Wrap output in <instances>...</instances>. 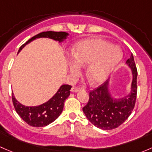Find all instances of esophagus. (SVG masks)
Segmentation results:
<instances>
[{
  "label": "esophagus",
  "instance_id": "esophagus-1",
  "mask_svg": "<svg viewBox=\"0 0 152 152\" xmlns=\"http://www.w3.org/2000/svg\"><path fill=\"white\" fill-rule=\"evenodd\" d=\"M81 87H72V89H71V91L72 92H75V93H76V92H78V91H79V90H81Z\"/></svg>",
  "mask_w": 152,
  "mask_h": 152
}]
</instances>
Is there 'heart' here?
<instances>
[{
  "mask_svg": "<svg viewBox=\"0 0 152 152\" xmlns=\"http://www.w3.org/2000/svg\"><path fill=\"white\" fill-rule=\"evenodd\" d=\"M73 62L70 64L72 76L76 78L80 67L86 68L85 75L92 84H100L108 78L122 58L121 50L116 45L100 38L89 39L79 42L71 51Z\"/></svg>",
  "mask_w": 152,
  "mask_h": 152,
  "instance_id": "heart-1",
  "label": "heart"
}]
</instances>
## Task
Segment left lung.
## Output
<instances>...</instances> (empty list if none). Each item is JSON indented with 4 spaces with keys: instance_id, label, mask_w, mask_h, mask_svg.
<instances>
[{
    "instance_id": "obj_1",
    "label": "left lung",
    "mask_w": 152,
    "mask_h": 152,
    "mask_svg": "<svg viewBox=\"0 0 152 152\" xmlns=\"http://www.w3.org/2000/svg\"><path fill=\"white\" fill-rule=\"evenodd\" d=\"M132 70L131 93L119 100L110 97L107 90V80L89 92V100L82 108L84 113L95 126L104 130L115 129L131 115L137 99V70L132 54L126 60Z\"/></svg>"
}]
</instances>
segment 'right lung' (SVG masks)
<instances>
[{
  "mask_svg": "<svg viewBox=\"0 0 152 152\" xmlns=\"http://www.w3.org/2000/svg\"><path fill=\"white\" fill-rule=\"evenodd\" d=\"M68 34L63 31H45L38 34L31 39L23 44L20 48L18 53L22 48L31 41L39 37H48L62 42L67 37ZM72 86L63 85L61 86L57 93L46 103L37 107H26L19 103L15 99L12 93V103L17 113L21 118L28 125L34 127H42L54 121L62 113L64 103L67 98L70 96Z\"/></svg>",
  "mask_w": 152,
  "mask_h": 152,
  "instance_id": "1",
  "label": "right lung"
}]
</instances>
